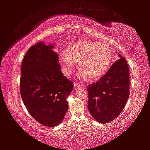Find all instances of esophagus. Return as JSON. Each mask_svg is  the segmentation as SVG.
<instances>
[{
  "instance_id": "1",
  "label": "esophagus",
  "mask_w": 150,
  "mask_h": 150,
  "mask_svg": "<svg viewBox=\"0 0 150 150\" xmlns=\"http://www.w3.org/2000/svg\"><path fill=\"white\" fill-rule=\"evenodd\" d=\"M80 87H81V85L78 84V83H74V88L75 89H78V88H79Z\"/></svg>"
}]
</instances>
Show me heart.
Listing matches in <instances>:
<instances>
[{
  "instance_id": "heart-1",
  "label": "heart",
  "mask_w": 150,
  "mask_h": 150,
  "mask_svg": "<svg viewBox=\"0 0 150 150\" xmlns=\"http://www.w3.org/2000/svg\"><path fill=\"white\" fill-rule=\"evenodd\" d=\"M113 59V50L107 42L81 40L66 48V52L59 54L62 71L69 75L79 62L81 75L84 79L97 81L103 77L110 69Z\"/></svg>"
}]
</instances>
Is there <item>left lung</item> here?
Here are the masks:
<instances>
[{
    "instance_id": "8db88e82",
    "label": "left lung",
    "mask_w": 150,
    "mask_h": 150,
    "mask_svg": "<svg viewBox=\"0 0 150 150\" xmlns=\"http://www.w3.org/2000/svg\"><path fill=\"white\" fill-rule=\"evenodd\" d=\"M118 57L103 77L88 86V110L100 123L115 119L123 110L129 96L128 64L120 54Z\"/></svg>"
}]
</instances>
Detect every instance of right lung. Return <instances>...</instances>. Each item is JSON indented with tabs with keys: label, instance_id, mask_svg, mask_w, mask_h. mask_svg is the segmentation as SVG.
Masks as SVG:
<instances>
[{
	"label": "right lung",
	"instance_id": "right-lung-1",
	"mask_svg": "<svg viewBox=\"0 0 150 150\" xmlns=\"http://www.w3.org/2000/svg\"><path fill=\"white\" fill-rule=\"evenodd\" d=\"M54 46L40 42L29 49L21 65V96L31 116L46 127H55L68 110L67 98L73 83L64 77Z\"/></svg>",
	"mask_w": 150,
	"mask_h": 150
}]
</instances>
